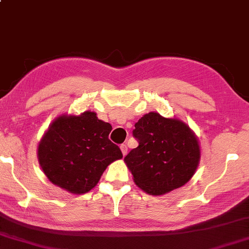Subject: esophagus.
Masks as SVG:
<instances>
[{
	"mask_svg": "<svg viewBox=\"0 0 249 249\" xmlns=\"http://www.w3.org/2000/svg\"><path fill=\"white\" fill-rule=\"evenodd\" d=\"M120 150H121V152H122V154H124V156L127 155V153H128V147H127V145H125V144H121V145H120Z\"/></svg>",
	"mask_w": 249,
	"mask_h": 249,
	"instance_id": "1",
	"label": "esophagus"
}]
</instances>
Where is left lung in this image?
<instances>
[{"instance_id":"obj_1","label":"left lung","mask_w":249,"mask_h":249,"mask_svg":"<svg viewBox=\"0 0 249 249\" xmlns=\"http://www.w3.org/2000/svg\"><path fill=\"white\" fill-rule=\"evenodd\" d=\"M139 145L124 162L137 186L154 196L184 186L194 176L200 160L197 138L178 119L149 112L134 124Z\"/></svg>"}]
</instances>
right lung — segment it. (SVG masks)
Segmentation results:
<instances>
[{
  "instance_id": "obj_1",
  "label": "right lung",
  "mask_w": 249,
  "mask_h": 249,
  "mask_svg": "<svg viewBox=\"0 0 249 249\" xmlns=\"http://www.w3.org/2000/svg\"><path fill=\"white\" fill-rule=\"evenodd\" d=\"M111 129L91 111L56 118L38 146L48 179L76 195L94 188L108 165L122 159L119 146L109 140Z\"/></svg>"
}]
</instances>
